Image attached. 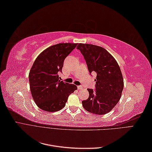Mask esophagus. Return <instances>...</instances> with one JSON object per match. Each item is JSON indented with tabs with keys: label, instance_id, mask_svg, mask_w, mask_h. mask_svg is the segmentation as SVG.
Returning a JSON list of instances; mask_svg holds the SVG:
<instances>
[{
	"label": "esophagus",
	"instance_id": "esophagus-1",
	"mask_svg": "<svg viewBox=\"0 0 152 152\" xmlns=\"http://www.w3.org/2000/svg\"><path fill=\"white\" fill-rule=\"evenodd\" d=\"M77 88H78V89H82V87L81 86H77Z\"/></svg>",
	"mask_w": 152,
	"mask_h": 152
}]
</instances>
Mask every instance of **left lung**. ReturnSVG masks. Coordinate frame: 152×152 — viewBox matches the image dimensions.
Here are the masks:
<instances>
[{"mask_svg":"<svg viewBox=\"0 0 152 152\" xmlns=\"http://www.w3.org/2000/svg\"><path fill=\"white\" fill-rule=\"evenodd\" d=\"M77 48L84 56L89 73H96V88L87 89L89 98L82 101V106L92 113H107L121 98L124 79L121 68L115 59L103 48L80 43Z\"/></svg>","mask_w":152,"mask_h":152,"instance_id":"obj_1","label":"left lung"}]
</instances>
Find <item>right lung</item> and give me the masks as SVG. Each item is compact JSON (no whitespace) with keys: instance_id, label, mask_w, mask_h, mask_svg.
Returning a JSON list of instances; mask_svg holds the SVG:
<instances>
[{"instance_id":"obj_1","label":"right lung","mask_w":152,"mask_h":152,"mask_svg":"<svg viewBox=\"0 0 152 152\" xmlns=\"http://www.w3.org/2000/svg\"><path fill=\"white\" fill-rule=\"evenodd\" d=\"M77 44L60 43L45 49L36 58L29 73L30 91L35 103L44 111L54 112L65 106L74 84L59 80L65 59Z\"/></svg>"}]
</instances>
